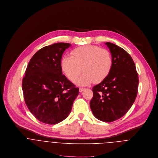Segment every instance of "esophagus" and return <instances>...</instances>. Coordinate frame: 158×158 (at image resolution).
Masks as SVG:
<instances>
[{
	"mask_svg": "<svg viewBox=\"0 0 158 158\" xmlns=\"http://www.w3.org/2000/svg\"><path fill=\"white\" fill-rule=\"evenodd\" d=\"M80 92L81 93V92H82V91H83L84 90H85V88H80Z\"/></svg>",
	"mask_w": 158,
	"mask_h": 158,
	"instance_id": "1",
	"label": "esophagus"
}]
</instances>
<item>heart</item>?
Instances as JSON below:
<instances>
[{"instance_id": "b5f03b06", "label": "heart", "mask_w": 158, "mask_h": 158, "mask_svg": "<svg viewBox=\"0 0 158 158\" xmlns=\"http://www.w3.org/2000/svg\"><path fill=\"white\" fill-rule=\"evenodd\" d=\"M113 66V58L109 50L95 45H84L73 50L70 56L63 57L60 61L61 69L72 82L82 72L83 74L75 83L88 85L94 81L99 83L110 74Z\"/></svg>"}]
</instances>
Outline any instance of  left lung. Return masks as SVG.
Here are the masks:
<instances>
[{"label": "left lung", "mask_w": 158, "mask_h": 158, "mask_svg": "<svg viewBox=\"0 0 158 158\" xmlns=\"http://www.w3.org/2000/svg\"><path fill=\"white\" fill-rule=\"evenodd\" d=\"M113 58L108 76L93 87L90 101L91 111L96 118L112 122L123 116L130 109L137 96L139 78L135 62L121 47L106 42Z\"/></svg>", "instance_id": "8db88e82"}]
</instances>
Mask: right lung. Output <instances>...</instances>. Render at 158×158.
Listing matches in <instances>:
<instances>
[{"instance_id": "add662e5", "label": "right lung", "mask_w": 158, "mask_h": 158, "mask_svg": "<svg viewBox=\"0 0 158 158\" xmlns=\"http://www.w3.org/2000/svg\"><path fill=\"white\" fill-rule=\"evenodd\" d=\"M70 46L56 43L44 47L27 65L22 80L23 98L31 113L42 123L56 124L64 120L79 93L60 67L62 55Z\"/></svg>"}]
</instances>
